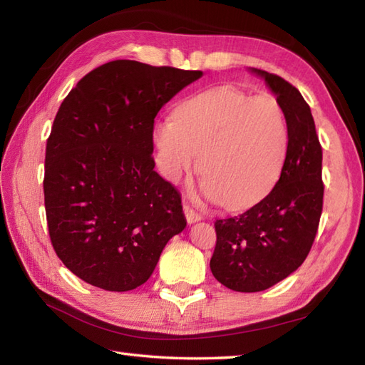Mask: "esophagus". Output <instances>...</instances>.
Wrapping results in <instances>:
<instances>
[{"label": "esophagus", "mask_w": 365, "mask_h": 365, "mask_svg": "<svg viewBox=\"0 0 365 365\" xmlns=\"http://www.w3.org/2000/svg\"><path fill=\"white\" fill-rule=\"evenodd\" d=\"M183 212H185V218H187V221L191 224V222H196L199 220H202V216H200V213H197L195 208H192L188 202L183 204Z\"/></svg>", "instance_id": "1"}]
</instances>
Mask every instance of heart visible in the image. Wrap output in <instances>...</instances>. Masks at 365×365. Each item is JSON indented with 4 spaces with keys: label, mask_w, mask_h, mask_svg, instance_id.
I'll return each mask as SVG.
<instances>
[{
    "label": "heart",
    "mask_w": 365,
    "mask_h": 365,
    "mask_svg": "<svg viewBox=\"0 0 365 365\" xmlns=\"http://www.w3.org/2000/svg\"><path fill=\"white\" fill-rule=\"evenodd\" d=\"M281 102L234 86L205 89L178 105L175 118L155 125L163 174L173 182L199 166L205 196L246 208L274 187L289 150Z\"/></svg>",
    "instance_id": "1"
}]
</instances>
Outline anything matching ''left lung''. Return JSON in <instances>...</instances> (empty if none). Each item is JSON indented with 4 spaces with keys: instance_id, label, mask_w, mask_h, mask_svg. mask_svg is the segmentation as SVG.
<instances>
[{
    "instance_id": "8db88e82",
    "label": "left lung",
    "mask_w": 365,
    "mask_h": 365,
    "mask_svg": "<svg viewBox=\"0 0 365 365\" xmlns=\"http://www.w3.org/2000/svg\"><path fill=\"white\" fill-rule=\"evenodd\" d=\"M263 76L285 111L289 150L281 177L260 202L242 215L216 220L213 276L235 292H262L282 281L306 260L323 210L322 144L311 108L281 76Z\"/></svg>"
}]
</instances>
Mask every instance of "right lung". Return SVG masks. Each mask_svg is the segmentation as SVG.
<instances>
[{
  "mask_svg": "<svg viewBox=\"0 0 365 365\" xmlns=\"http://www.w3.org/2000/svg\"><path fill=\"white\" fill-rule=\"evenodd\" d=\"M200 71L118 59L68 92L46 139L43 196L53 250L75 276L128 292L187 226L182 197L155 173L153 122Z\"/></svg>",
  "mask_w": 365,
  "mask_h": 365,
  "instance_id": "right-lung-1",
  "label": "right lung"
}]
</instances>
